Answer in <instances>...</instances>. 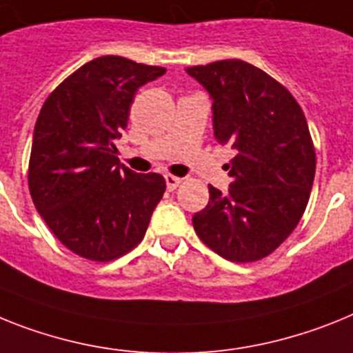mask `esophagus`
I'll list each match as a JSON object with an SVG mask.
<instances>
[{
    "mask_svg": "<svg viewBox=\"0 0 353 353\" xmlns=\"http://www.w3.org/2000/svg\"><path fill=\"white\" fill-rule=\"evenodd\" d=\"M165 181H167V188L168 190H176L177 186L181 185V177H176V176H170V174H167L165 176Z\"/></svg>",
    "mask_w": 353,
    "mask_h": 353,
    "instance_id": "obj_1",
    "label": "esophagus"
}]
</instances>
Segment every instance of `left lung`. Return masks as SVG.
Masks as SVG:
<instances>
[{
    "instance_id": "1",
    "label": "left lung",
    "mask_w": 353,
    "mask_h": 353,
    "mask_svg": "<svg viewBox=\"0 0 353 353\" xmlns=\"http://www.w3.org/2000/svg\"><path fill=\"white\" fill-rule=\"evenodd\" d=\"M213 100V134L230 145L232 185H210L195 233L222 259L256 262L298 226L310 197L316 152L300 103L265 71L239 59L186 68Z\"/></svg>"
}]
</instances>
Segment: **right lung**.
I'll return each mask as SVG.
<instances>
[{
  "instance_id": "add662e5",
  "label": "right lung",
  "mask_w": 353,
  "mask_h": 353,
  "mask_svg": "<svg viewBox=\"0 0 353 353\" xmlns=\"http://www.w3.org/2000/svg\"><path fill=\"white\" fill-rule=\"evenodd\" d=\"M165 71L103 55L71 73L41 108L28 188L53 235L79 256L111 262L129 253L165 194L163 176L129 170L114 147L138 88Z\"/></svg>"
}]
</instances>
